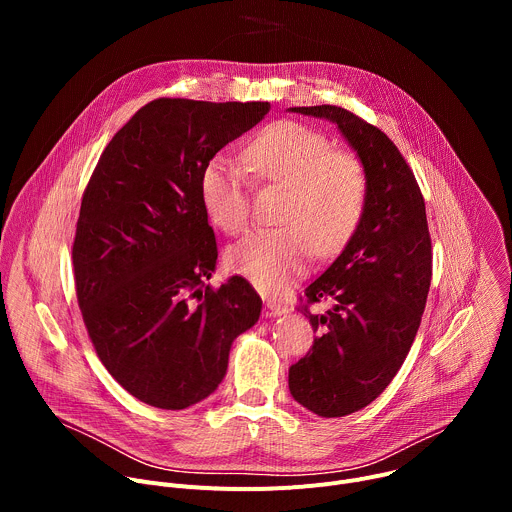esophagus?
Here are the masks:
<instances>
[{
    "label": "esophagus",
    "instance_id": "esophagus-1",
    "mask_svg": "<svg viewBox=\"0 0 512 512\" xmlns=\"http://www.w3.org/2000/svg\"><path fill=\"white\" fill-rule=\"evenodd\" d=\"M263 312H265V316H279V314H283L285 312V306L279 302V300H273V298H267L265 300V308H263Z\"/></svg>",
    "mask_w": 512,
    "mask_h": 512
}]
</instances>
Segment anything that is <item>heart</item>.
I'll return each instance as SVG.
<instances>
[{
    "mask_svg": "<svg viewBox=\"0 0 512 512\" xmlns=\"http://www.w3.org/2000/svg\"><path fill=\"white\" fill-rule=\"evenodd\" d=\"M251 176L285 188L277 229H257L229 249L227 261L265 294H275L304 273L312 253L332 257L354 237L369 200L364 164L336 152L332 141L302 123L277 121L261 129L243 152ZM210 223L239 235L249 221L247 178L225 156L212 158L200 176Z\"/></svg>",
    "mask_w": 512,
    "mask_h": 512,
    "instance_id": "1",
    "label": "heart"
}]
</instances>
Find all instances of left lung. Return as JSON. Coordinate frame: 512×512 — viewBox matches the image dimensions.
Here are the masks:
<instances>
[{"instance_id": "1", "label": "left lung", "mask_w": 512, "mask_h": 512, "mask_svg": "<svg viewBox=\"0 0 512 512\" xmlns=\"http://www.w3.org/2000/svg\"><path fill=\"white\" fill-rule=\"evenodd\" d=\"M328 119L369 174L362 221L336 261L306 287L310 352L289 369L294 399L320 417H342L375 401L415 340L431 283V237L417 180L397 145L375 125L336 107H291ZM333 308L312 315L309 304Z\"/></svg>"}]
</instances>
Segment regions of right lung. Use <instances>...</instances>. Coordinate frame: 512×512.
I'll list each match as a JSON object with an SVG mask.
<instances>
[{
	"instance_id": "add662e5",
	"label": "right lung",
	"mask_w": 512,
	"mask_h": 512,
	"mask_svg": "<svg viewBox=\"0 0 512 512\" xmlns=\"http://www.w3.org/2000/svg\"><path fill=\"white\" fill-rule=\"evenodd\" d=\"M269 109L156 99L113 135L85 188L72 243L81 314L111 377L152 407L214 393L233 340L259 320L247 279L208 283L218 249L200 176Z\"/></svg>"
}]
</instances>
